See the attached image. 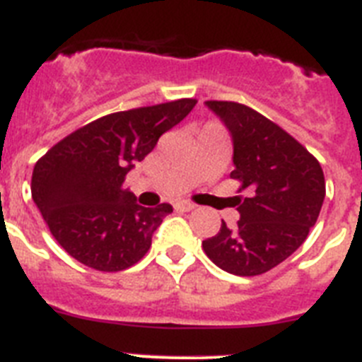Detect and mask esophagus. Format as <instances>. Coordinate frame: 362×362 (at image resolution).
<instances>
[{"label": "esophagus", "instance_id": "1", "mask_svg": "<svg viewBox=\"0 0 362 362\" xmlns=\"http://www.w3.org/2000/svg\"><path fill=\"white\" fill-rule=\"evenodd\" d=\"M175 209H177V211H193L194 204H191V202H177V204H175Z\"/></svg>", "mask_w": 362, "mask_h": 362}]
</instances>
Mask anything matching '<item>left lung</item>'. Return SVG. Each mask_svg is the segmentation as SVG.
Segmentation results:
<instances>
[{
    "label": "left lung",
    "mask_w": 362,
    "mask_h": 362,
    "mask_svg": "<svg viewBox=\"0 0 362 362\" xmlns=\"http://www.w3.org/2000/svg\"><path fill=\"white\" fill-rule=\"evenodd\" d=\"M233 138L231 178L240 184L233 206L237 228L222 222L202 242L206 255L228 273L255 276L298 250L319 218L326 182L319 160L282 127L237 102L207 100Z\"/></svg>",
    "instance_id": "left-lung-1"
}]
</instances>
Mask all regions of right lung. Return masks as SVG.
Instances as JSON below:
<instances>
[{"instance_id": "right-lung-1", "label": "right lung", "mask_w": 362, "mask_h": 362, "mask_svg": "<svg viewBox=\"0 0 362 362\" xmlns=\"http://www.w3.org/2000/svg\"><path fill=\"white\" fill-rule=\"evenodd\" d=\"M194 105V98H182L102 116L37 160L30 182L34 204L72 259L111 273L144 259L173 207L138 206L122 184L134 162H142Z\"/></svg>"}]
</instances>
